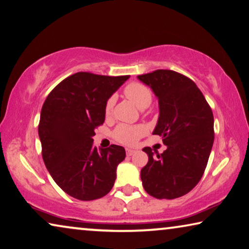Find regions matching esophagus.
Returning <instances> with one entry per match:
<instances>
[{"instance_id":"obj_1","label":"esophagus","mask_w":249,"mask_h":249,"mask_svg":"<svg viewBox=\"0 0 249 249\" xmlns=\"http://www.w3.org/2000/svg\"><path fill=\"white\" fill-rule=\"evenodd\" d=\"M125 152H127V156H132V154L136 152L133 149H125Z\"/></svg>"}]
</instances>
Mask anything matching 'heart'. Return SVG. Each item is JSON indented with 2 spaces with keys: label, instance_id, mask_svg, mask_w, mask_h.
<instances>
[{
  "label": "heart",
  "instance_id": "b5f03b06",
  "mask_svg": "<svg viewBox=\"0 0 249 249\" xmlns=\"http://www.w3.org/2000/svg\"><path fill=\"white\" fill-rule=\"evenodd\" d=\"M124 96L131 100L132 103L141 109L146 108L152 101L151 90L143 84L140 83H131L125 86L124 90ZM113 106H115V97H110L105 105V116L110 117L113 111ZM146 133V129L143 125H132L121 124L117 125L112 132V137L115 140L120 142L122 144L132 145L137 143L141 137Z\"/></svg>",
  "mask_w": 249,
  "mask_h": 249
}]
</instances>
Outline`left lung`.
Returning a JSON list of instances; mask_svg holds the SVG:
<instances>
[{
  "label": "left lung",
  "instance_id": "8db88e82",
  "mask_svg": "<svg viewBox=\"0 0 249 249\" xmlns=\"http://www.w3.org/2000/svg\"><path fill=\"white\" fill-rule=\"evenodd\" d=\"M159 99L160 115L153 134L166 150L157 157L146 146L149 161L141 170L145 192L173 199L193 190L203 177L214 142V117L205 97L189 77L169 69L138 76Z\"/></svg>",
  "mask_w": 249,
  "mask_h": 249
}]
</instances>
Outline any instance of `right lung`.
Instances as JSON below:
<instances>
[{
  "mask_svg": "<svg viewBox=\"0 0 249 249\" xmlns=\"http://www.w3.org/2000/svg\"><path fill=\"white\" fill-rule=\"evenodd\" d=\"M130 76L80 71L65 78L47 96L40 111L42 156L53 180L80 201L105 196L124 160V146L93 145L95 129L105 121V105Z\"/></svg>",
  "mask_w": 249,
  "mask_h": 249,
  "instance_id": "1",
  "label": "right lung"
}]
</instances>
